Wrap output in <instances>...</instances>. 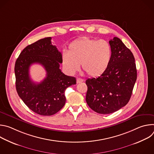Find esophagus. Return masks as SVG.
<instances>
[{"label":"esophagus","mask_w":154,"mask_h":154,"mask_svg":"<svg viewBox=\"0 0 154 154\" xmlns=\"http://www.w3.org/2000/svg\"><path fill=\"white\" fill-rule=\"evenodd\" d=\"M84 81L83 79H80V78H77V83H81V82H83Z\"/></svg>","instance_id":"1"}]
</instances>
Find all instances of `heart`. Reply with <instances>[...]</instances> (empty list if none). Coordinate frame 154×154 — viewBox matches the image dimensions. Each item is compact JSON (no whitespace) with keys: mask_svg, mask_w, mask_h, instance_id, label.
Masks as SVG:
<instances>
[{"mask_svg":"<svg viewBox=\"0 0 154 154\" xmlns=\"http://www.w3.org/2000/svg\"><path fill=\"white\" fill-rule=\"evenodd\" d=\"M112 59V48L105 40L82 38L72 42L67 52L62 55L64 68L70 74L82 69L91 77L102 75L107 69Z\"/></svg>","mask_w":154,"mask_h":154,"instance_id":"b5f03b06","label":"heart"}]
</instances>
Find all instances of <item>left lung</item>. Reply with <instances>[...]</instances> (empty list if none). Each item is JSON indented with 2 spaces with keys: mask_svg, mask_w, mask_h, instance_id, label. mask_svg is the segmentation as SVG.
Returning <instances> with one entry per match:
<instances>
[{
  "mask_svg": "<svg viewBox=\"0 0 154 154\" xmlns=\"http://www.w3.org/2000/svg\"><path fill=\"white\" fill-rule=\"evenodd\" d=\"M112 59L107 69L97 78L86 80V101L100 114L115 112L128 102L137 78L134 56L117 37L109 41Z\"/></svg>",
  "mask_w": 154,
  "mask_h": 154,
  "instance_id": "1",
  "label": "left lung"
}]
</instances>
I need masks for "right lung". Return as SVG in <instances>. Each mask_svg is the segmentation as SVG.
Wrapping results in <instances>:
<instances>
[{
    "instance_id": "1",
    "label": "right lung",
    "mask_w": 154,
    "mask_h": 154,
    "mask_svg": "<svg viewBox=\"0 0 154 154\" xmlns=\"http://www.w3.org/2000/svg\"><path fill=\"white\" fill-rule=\"evenodd\" d=\"M51 39H41L27 46L17 58L14 66L19 96L31 110L42 116L59 112L66 102V89L76 84L75 77L65 75L60 69L62 55L52 45ZM35 63L41 64L47 73L46 78L38 84L29 75L30 66Z\"/></svg>"
}]
</instances>
